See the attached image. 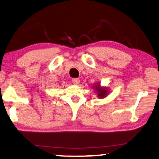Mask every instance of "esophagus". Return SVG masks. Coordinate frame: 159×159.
I'll return each mask as SVG.
<instances>
[{"label": "esophagus", "instance_id": "esophagus-1", "mask_svg": "<svg viewBox=\"0 0 159 159\" xmlns=\"http://www.w3.org/2000/svg\"><path fill=\"white\" fill-rule=\"evenodd\" d=\"M72 82L75 84H78L80 83V79L79 78H73L72 80Z\"/></svg>", "mask_w": 159, "mask_h": 159}]
</instances>
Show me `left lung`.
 I'll list each match as a JSON object with an SVG mask.
<instances>
[{"mask_svg":"<svg viewBox=\"0 0 159 159\" xmlns=\"http://www.w3.org/2000/svg\"><path fill=\"white\" fill-rule=\"evenodd\" d=\"M99 86V85H98ZM98 87L97 86V87H96V89H97V92H99V94H98V97H104L106 95V89H99V88H98Z\"/></svg>","mask_w":159,"mask_h":159,"instance_id":"8db88e82","label":"left lung"}]
</instances>
